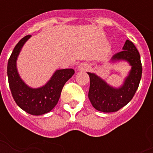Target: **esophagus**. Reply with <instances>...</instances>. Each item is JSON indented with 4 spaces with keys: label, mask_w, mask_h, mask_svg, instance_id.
Here are the masks:
<instances>
[{
    "label": "esophagus",
    "mask_w": 153,
    "mask_h": 153,
    "mask_svg": "<svg viewBox=\"0 0 153 153\" xmlns=\"http://www.w3.org/2000/svg\"><path fill=\"white\" fill-rule=\"evenodd\" d=\"M90 65L88 63H85V62H83V63H81L79 65V70H81V71H87V70H89Z\"/></svg>",
    "instance_id": "34e87169"
}]
</instances>
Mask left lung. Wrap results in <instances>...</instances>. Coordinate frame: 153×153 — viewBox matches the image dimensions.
Masks as SVG:
<instances>
[{
  "label": "left lung",
  "instance_id": "8db88e82",
  "mask_svg": "<svg viewBox=\"0 0 153 153\" xmlns=\"http://www.w3.org/2000/svg\"><path fill=\"white\" fill-rule=\"evenodd\" d=\"M111 60H125L132 68L120 88L109 86L95 74L88 73L90 78L88 98L93 107L102 112H115L126 106L134 96L142 77L140 55L131 41L126 40L123 51L115 54Z\"/></svg>",
  "mask_w": 153,
  "mask_h": 153
}]
</instances>
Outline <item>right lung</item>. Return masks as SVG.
Here are the masks:
<instances>
[{"label": "right lung", "instance_id": "add662e5", "mask_svg": "<svg viewBox=\"0 0 153 153\" xmlns=\"http://www.w3.org/2000/svg\"><path fill=\"white\" fill-rule=\"evenodd\" d=\"M31 37L27 35L15 46L10 56L7 65L9 86L13 98L22 110L33 115H40L53 109L60 99L65 83L73 76V69L56 70L48 83L39 88L27 86L19 75L16 69V60L22 47Z\"/></svg>", "mask_w": 153, "mask_h": 153}]
</instances>
